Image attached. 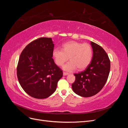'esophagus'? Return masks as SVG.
<instances>
[{"instance_id":"obj_1","label":"esophagus","mask_w":128,"mask_h":128,"mask_svg":"<svg viewBox=\"0 0 128 128\" xmlns=\"http://www.w3.org/2000/svg\"><path fill=\"white\" fill-rule=\"evenodd\" d=\"M68 74H69L68 72H63V75L64 76H66V75H68Z\"/></svg>"}]
</instances>
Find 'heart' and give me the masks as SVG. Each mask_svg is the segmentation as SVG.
Returning <instances> with one entry per match:
<instances>
[{
    "label": "heart",
    "instance_id": "heart-1",
    "mask_svg": "<svg viewBox=\"0 0 128 128\" xmlns=\"http://www.w3.org/2000/svg\"><path fill=\"white\" fill-rule=\"evenodd\" d=\"M52 56L56 64L62 66L68 59L70 61L63 67L64 70L72 72L86 68L90 64L92 58V50L88 44H82L76 41H70L62 45V49L54 48Z\"/></svg>",
    "mask_w": 128,
    "mask_h": 128
}]
</instances>
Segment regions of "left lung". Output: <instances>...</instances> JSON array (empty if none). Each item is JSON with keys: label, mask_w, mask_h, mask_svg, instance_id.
Returning a JSON list of instances; mask_svg holds the SVG:
<instances>
[{"label": "left lung", "mask_w": 128, "mask_h": 128, "mask_svg": "<svg viewBox=\"0 0 128 128\" xmlns=\"http://www.w3.org/2000/svg\"><path fill=\"white\" fill-rule=\"evenodd\" d=\"M93 50L91 62L84 71L75 74L72 84L73 91L83 97L96 94L106 83L110 72V63L107 54L99 45L91 42Z\"/></svg>", "instance_id": "8db88e82"}]
</instances>
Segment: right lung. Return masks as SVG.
<instances>
[{
	"mask_svg": "<svg viewBox=\"0 0 128 128\" xmlns=\"http://www.w3.org/2000/svg\"><path fill=\"white\" fill-rule=\"evenodd\" d=\"M54 44L51 38L31 42L23 50L17 67V76L24 90L33 98L45 99L55 92L63 72L52 58Z\"/></svg>",
	"mask_w": 128,
	"mask_h": 128,
	"instance_id": "add662e5",
	"label": "right lung"
}]
</instances>
